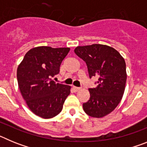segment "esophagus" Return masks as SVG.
<instances>
[{
  "instance_id": "esophagus-1",
  "label": "esophagus",
  "mask_w": 147,
  "mask_h": 147,
  "mask_svg": "<svg viewBox=\"0 0 147 147\" xmlns=\"http://www.w3.org/2000/svg\"><path fill=\"white\" fill-rule=\"evenodd\" d=\"M81 89L80 88H78V87H75V86H73V90H74V92H77L78 90H80Z\"/></svg>"
}]
</instances>
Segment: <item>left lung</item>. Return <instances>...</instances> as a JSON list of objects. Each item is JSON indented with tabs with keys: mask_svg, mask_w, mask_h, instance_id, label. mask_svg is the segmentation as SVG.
Masks as SVG:
<instances>
[{
	"mask_svg": "<svg viewBox=\"0 0 147 147\" xmlns=\"http://www.w3.org/2000/svg\"><path fill=\"white\" fill-rule=\"evenodd\" d=\"M74 52L86 63L90 78H98V85L88 89L90 96L83 104L84 111L91 117H104L115 110L124 95V59L115 49L101 44L77 46Z\"/></svg>",
	"mask_w": 147,
	"mask_h": 147,
	"instance_id": "left-lung-1",
	"label": "left lung"
}]
</instances>
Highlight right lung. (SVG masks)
<instances>
[{"mask_svg":"<svg viewBox=\"0 0 147 147\" xmlns=\"http://www.w3.org/2000/svg\"><path fill=\"white\" fill-rule=\"evenodd\" d=\"M70 48L40 46L26 54L17 70L18 86L28 108L35 115L51 119L59 113L71 93V86L51 80Z\"/></svg>","mask_w":147,"mask_h":147,"instance_id":"obj_1","label":"right lung"}]
</instances>
